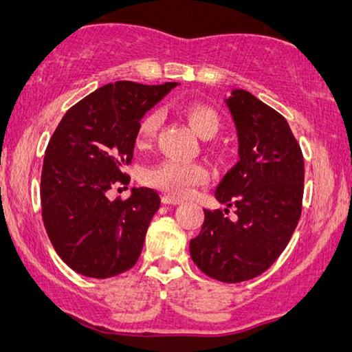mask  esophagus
I'll return each mask as SVG.
<instances>
[{"label":"esophagus","mask_w":352,"mask_h":352,"mask_svg":"<svg viewBox=\"0 0 352 352\" xmlns=\"http://www.w3.org/2000/svg\"><path fill=\"white\" fill-rule=\"evenodd\" d=\"M162 201L165 205H177V204H181V200L179 199H176V197H173V195H163L162 197Z\"/></svg>","instance_id":"34e87169"}]
</instances>
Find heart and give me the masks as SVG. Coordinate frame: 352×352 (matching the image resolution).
<instances>
[{"mask_svg":"<svg viewBox=\"0 0 352 352\" xmlns=\"http://www.w3.org/2000/svg\"><path fill=\"white\" fill-rule=\"evenodd\" d=\"M187 123L201 139H211L218 133L221 120L211 105L192 100L182 110ZM162 124L160 110H152L141 120L138 129V141L146 144L155 138ZM142 181L153 189L166 192L173 197L189 195L197 186L208 181V170L201 163H184L177 160H163L144 170Z\"/></svg>","mask_w":352,"mask_h":352,"instance_id":"b5f03b06","label":"heart"}]
</instances>
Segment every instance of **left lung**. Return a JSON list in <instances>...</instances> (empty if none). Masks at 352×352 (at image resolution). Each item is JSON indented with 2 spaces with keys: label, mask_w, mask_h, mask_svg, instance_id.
<instances>
[{
  "label": "left lung",
  "mask_w": 352,
  "mask_h": 352,
  "mask_svg": "<svg viewBox=\"0 0 352 352\" xmlns=\"http://www.w3.org/2000/svg\"><path fill=\"white\" fill-rule=\"evenodd\" d=\"M239 134L240 160L219 182L214 197L235 206L205 210L190 256L201 272L219 282L258 277L290 242L302 208L305 158L287 120L252 93L234 89L226 99Z\"/></svg>",
  "instance_id": "1"
}]
</instances>
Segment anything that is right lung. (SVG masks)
<instances>
[{
  "label": "right lung",
  "instance_id": "1",
  "mask_svg": "<svg viewBox=\"0 0 352 352\" xmlns=\"http://www.w3.org/2000/svg\"><path fill=\"white\" fill-rule=\"evenodd\" d=\"M176 83L115 81L67 110L46 147L41 216L47 237L67 266L86 277L109 278L141 256L148 224L160 208L153 189L134 187L129 199L109 200L128 186L139 123Z\"/></svg>",
  "mask_w": 352,
  "mask_h": 352
}]
</instances>
